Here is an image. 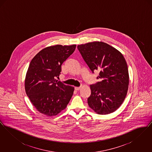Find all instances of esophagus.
Listing matches in <instances>:
<instances>
[{
	"label": "esophagus",
	"mask_w": 152,
	"mask_h": 152,
	"mask_svg": "<svg viewBox=\"0 0 152 152\" xmlns=\"http://www.w3.org/2000/svg\"><path fill=\"white\" fill-rule=\"evenodd\" d=\"M81 88V87H75V90L76 91H79L80 89Z\"/></svg>",
	"instance_id": "1"
}]
</instances>
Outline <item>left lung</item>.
Here are the masks:
<instances>
[{
	"instance_id": "1",
	"label": "left lung",
	"mask_w": 152,
	"mask_h": 152,
	"mask_svg": "<svg viewBox=\"0 0 152 152\" xmlns=\"http://www.w3.org/2000/svg\"><path fill=\"white\" fill-rule=\"evenodd\" d=\"M84 60L94 72L98 70L100 81L90 86L89 107L99 115L114 112L124 101L129 82L128 65L122 53L102 42L77 46Z\"/></svg>"
}]
</instances>
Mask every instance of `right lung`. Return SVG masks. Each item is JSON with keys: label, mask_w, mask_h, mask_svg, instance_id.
I'll return each instance as SVG.
<instances>
[{"label": "right lung", "mask_w": 152, "mask_h": 152, "mask_svg": "<svg viewBox=\"0 0 152 152\" xmlns=\"http://www.w3.org/2000/svg\"><path fill=\"white\" fill-rule=\"evenodd\" d=\"M76 45H55L43 49L30 62L25 79L26 94L35 108L46 116H56L65 109L74 87L58 78L61 65L75 50Z\"/></svg>", "instance_id": "1"}]
</instances>
